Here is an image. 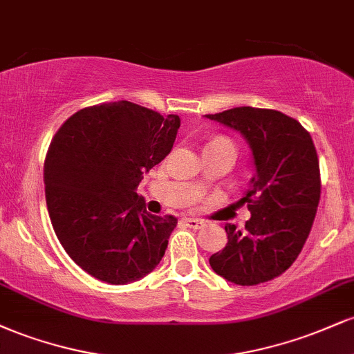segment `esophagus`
<instances>
[{
	"label": "esophagus",
	"mask_w": 354,
	"mask_h": 354,
	"mask_svg": "<svg viewBox=\"0 0 354 354\" xmlns=\"http://www.w3.org/2000/svg\"><path fill=\"white\" fill-rule=\"evenodd\" d=\"M185 223L189 226V228H194V230L201 228V226L205 225V223H203L201 219H198V218H185Z\"/></svg>",
	"instance_id": "esophagus-1"
}]
</instances>
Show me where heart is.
Wrapping results in <instances>:
<instances>
[{
  "label": "heart",
  "mask_w": 354,
  "mask_h": 354,
  "mask_svg": "<svg viewBox=\"0 0 354 354\" xmlns=\"http://www.w3.org/2000/svg\"><path fill=\"white\" fill-rule=\"evenodd\" d=\"M211 143H231V141L226 140V138H216V140H213V141H211Z\"/></svg>",
  "instance_id": "b5f03b06"
}]
</instances>
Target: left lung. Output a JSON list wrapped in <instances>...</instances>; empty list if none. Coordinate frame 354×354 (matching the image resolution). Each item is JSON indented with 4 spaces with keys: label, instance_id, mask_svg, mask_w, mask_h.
<instances>
[{
    "label": "left lung",
    "instance_id": "left-lung-1",
    "mask_svg": "<svg viewBox=\"0 0 354 354\" xmlns=\"http://www.w3.org/2000/svg\"><path fill=\"white\" fill-rule=\"evenodd\" d=\"M205 118L245 138L254 169L239 200L251 218L245 230L226 223L228 243L209 265L239 286L270 281L293 265L315 221L321 194L316 148L298 121L274 109L241 106Z\"/></svg>",
    "mask_w": 354,
    "mask_h": 354
}]
</instances>
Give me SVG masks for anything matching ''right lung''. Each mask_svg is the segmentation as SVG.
Segmentation results:
<instances>
[{
    "label": "right lung",
    "instance_id": "add662e5",
    "mask_svg": "<svg viewBox=\"0 0 354 354\" xmlns=\"http://www.w3.org/2000/svg\"><path fill=\"white\" fill-rule=\"evenodd\" d=\"M180 124L178 115L116 101L80 109L51 141V225L73 261L100 281H138L165 256L178 219L148 213L136 188L171 151Z\"/></svg>",
    "mask_w": 354,
    "mask_h": 354
}]
</instances>
